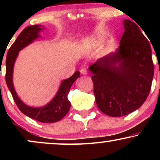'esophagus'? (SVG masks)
I'll list each match as a JSON object with an SVG mask.
<instances>
[{
    "mask_svg": "<svg viewBox=\"0 0 160 160\" xmlns=\"http://www.w3.org/2000/svg\"><path fill=\"white\" fill-rule=\"evenodd\" d=\"M80 73H81V74H83V75H86V74H87L88 71L86 68H81V69H80Z\"/></svg>",
    "mask_w": 160,
    "mask_h": 160,
    "instance_id": "esophagus-1",
    "label": "esophagus"
}]
</instances>
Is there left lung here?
I'll return each mask as SVG.
<instances>
[{
  "instance_id": "obj_1",
  "label": "left lung",
  "mask_w": 160,
  "mask_h": 160,
  "mask_svg": "<svg viewBox=\"0 0 160 160\" xmlns=\"http://www.w3.org/2000/svg\"><path fill=\"white\" fill-rule=\"evenodd\" d=\"M123 25L117 50L89 67L97 106L102 113L114 117L132 113L144 104L154 73L148 40L132 21L125 19Z\"/></svg>"
}]
</instances>
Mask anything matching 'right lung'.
Listing matches in <instances>:
<instances>
[{"label": "right lung", "mask_w": 160, "mask_h": 160, "mask_svg": "<svg viewBox=\"0 0 160 160\" xmlns=\"http://www.w3.org/2000/svg\"><path fill=\"white\" fill-rule=\"evenodd\" d=\"M43 29H45V28L40 25H31L25 28L20 33L7 52L6 58V82L7 87L14 99V102L24 114L40 122H56L62 120L69 111L71 102L68 98V95L71 86L80 76L79 71H77L71 78L62 80L54 98L49 103L42 107H31L24 103L18 96L12 82L14 64L19 51L39 38L40 37V32Z\"/></svg>", "instance_id": "right-lung-1"}]
</instances>
